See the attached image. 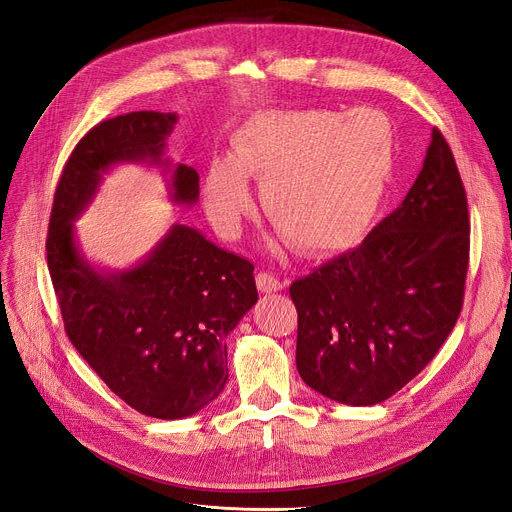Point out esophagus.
I'll list each match as a JSON object with an SVG mask.
<instances>
[{"label": "esophagus", "instance_id": "1", "mask_svg": "<svg viewBox=\"0 0 512 512\" xmlns=\"http://www.w3.org/2000/svg\"><path fill=\"white\" fill-rule=\"evenodd\" d=\"M255 282H257V288H259L261 292H278V290L286 288V282L280 280L278 276L270 274V272H259V274L255 276Z\"/></svg>", "mask_w": 512, "mask_h": 512}]
</instances>
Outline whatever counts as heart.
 Wrapping results in <instances>:
<instances>
[{
    "label": "heart",
    "instance_id": "obj_1",
    "mask_svg": "<svg viewBox=\"0 0 512 512\" xmlns=\"http://www.w3.org/2000/svg\"><path fill=\"white\" fill-rule=\"evenodd\" d=\"M232 149L234 157H215L205 174L213 228L240 234L253 211V176L267 218L290 245L317 255L351 247L373 220L394 172L396 134L369 110H267L242 122Z\"/></svg>",
    "mask_w": 512,
    "mask_h": 512
}]
</instances>
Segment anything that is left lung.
Listing matches in <instances>:
<instances>
[{"instance_id":"left-lung-1","label":"left lung","mask_w":512,"mask_h":512,"mask_svg":"<svg viewBox=\"0 0 512 512\" xmlns=\"http://www.w3.org/2000/svg\"><path fill=\"white\" fill-rule=\"evenodd\" d=\"M469 230L459 168L434 128L405 201L357 249L290 284L303 382L353 407L407 386L461 315Z\"/></svg>"}]
</instances>
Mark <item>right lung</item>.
Listing matches in <instances>:
<instances>
[{
    "mask_svg": "<svg viewBox=\"0 0 512 512\" xmlns=\"http://www.w3.org/2000/svg\"><path fill=\"white\" fill-rule=\"evenodd\" d=\"M176 120L130 112L93 126L62 170L45 245L70 342L126 405L157 419L195 415L224 390L226 338L257 303L255 267L174 224L132 270L103 274L78 251L72 222L114 164L168 168L164 147ZM170 191L174 203H197L199 174L176 166Z\"/></svg>",
    "mask_w": 512,
    "mask_h": 512,
    "instance_id": "1",
    "label": "right lung"
}]
</instances>
